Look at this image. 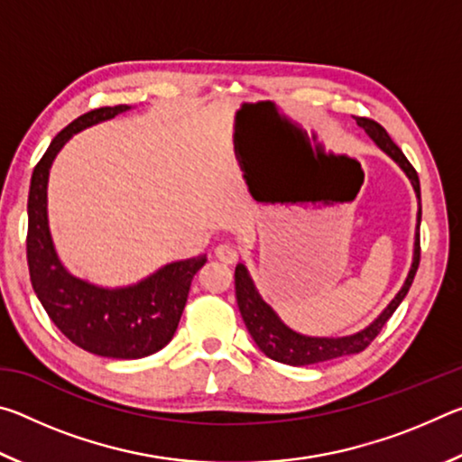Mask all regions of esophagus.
Wrapping results in <instances>:
<instances>
[{"instance_id": "esophagus-1", "label": "esophagus", "mask_w": 462, "mask_h": 462, "mask_svg": "<svg viewBox=\"0 0 462 462\" xmlns=\"http://www.w3.org/2000/svg\"><path fill=\"white\" fill-rule=\"evenodd\" d=\"M216 256H217V261H222L226 264H232V263L238 261V250L234 248L232 245H220L216 248Z\"/></svg>"}]
</instances>
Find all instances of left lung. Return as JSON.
<instances>
[{
  "label": "left lung",
  "mask_w": 462,
  "mask_h": 462,
  "mask_svg": "<svg viewBox=\"0 0 462 462\" xmlns=\"http://www.w3.org/2000/svg\"><path fill=\"white\" fill-rule=\"evenodd\" d=\"M358 126H361L366 134H369L374 144H377L383 152H387L391 159H393L397 165L403 169V173L416 189V195L420 199V177L416 169L411 167V162L405 159L402 148L397 146L387 130L371 118H355ZM420 220H421V208L418 212V232H416V242H413V263L408 273V279H405L403 287L400 289L393 300H391L389 306L383 310V314L374 319L371 326H366L365 330L342 336V338H316V336H303L293 332L291 328H287L281 322L279 316L273 311L269 303L263 301V297L256 291V287L250 279L248 271L245 264H238L236 271H234V285H236V301L240 316L245 319L250 336L256 342L264 355L277 363H285L291 366H303V365H316L324 361H332V358L346 356V355H356L363 353V350L369 346V344L377 338L381 328L387 324V319L393 316L397 306L403 301V297L408 295L410 287L413 283V277H416L418 264H420Z\"/></svg>",
  "instance_id": "left-lung-1"
}]
</instances>
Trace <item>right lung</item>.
Here are the masks:
<instances>
[{
    "label": "right lung",
    "instance_id": "obj_1",
    "mask_svg": "<svg viewBox=\"0 0 462 462\" xmlns=\"http://www.w3.org/2000/svg\"><path fill=\"white\" fill-rule=\"evenodd\" d=\"M126 109L130 107L91 109L60 130L34 167L28 193L26 259L34 293L69 340L107 358H143L165 348L181 319L195 273L208 261L201 254L171 263L140 283L118 289L77 279L59 261L46 214V185L54 156L77 132Z\"/></svg>",
    "mask_w": 462,
    "mask_h": 462
}]
</instances>
